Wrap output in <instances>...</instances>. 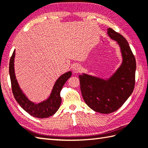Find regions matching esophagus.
<instances>
[{"mask_svg":"<svg viewBox=\"0 0 148 148\" xmlns=\"http://www.w3.org/2000/svg\"><path fill=\"white\" fill-rule=\"evenodd\" d=\"M81 71V67L79 65H75L73 67L74 73L77 74Z\"/></svg>","mask_w":148,"mask_h":148,"instance_id":"esophagus-1","label":"esophagus"}]
</instances>
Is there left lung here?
<instances>
[{"label":"left lung","instance_id":"left-lung-1","mask_svg":"<svg viewBox=\"0 0 148 148\" xmlns=\"http://www.w3.org/2000/svg\"><path fill=\"white\" fill-rule=\"evenodd\" d=\"M108 34L120 48L122 63L108 79L83 73L79 75L81 93L84 102L94 111L109 114L121 108L132 93L135 86L136 62L126 39L108 28Z\"/></svg>","mask_w":148,"mask_h":148}]
</instances>
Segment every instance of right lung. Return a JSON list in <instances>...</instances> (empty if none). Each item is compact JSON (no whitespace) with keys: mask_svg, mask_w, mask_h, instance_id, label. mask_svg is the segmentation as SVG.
Returning <instances> with one entry per match:
<instances>
[{"mask_svg":"<svg viewBox=\"0 0 148 148\" xmlns=\"http://www.w3.org/2000/svg\"><path fill=\"white\" fill-rule=\"evenodd\" d=\"M14 57L15 50L13 51L9 62V75L12 93L17 102L27 112L37 118H48L55 114L61 104L60 92L62 87L69 78L71 77L72 72L69 71L61 75V76H60L56 81L48 98L41 102L36 103L30 101L27 98L19 86L14 72Z\"/></svg>","mask_w":148,"mask_h":148,"instance_id":"1","label":"right lung"}]
</instances>
